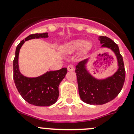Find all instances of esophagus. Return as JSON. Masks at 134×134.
<instances>
[{"instance_id": "34e87169", "label": "esophagus", "mask_w": 134, "mask_h": 134, "mask_svg": "<svg viewBox=\"0 0 134 134\" xmlns=\"http://www.w3.org/2000/svg\"><path fill=\"white\" fill-rule=\"evenodd\" d=\"M68 71H73L74 70V66H73V65L72 64H70L68 66Z\"/></svg>"}]
</instances>
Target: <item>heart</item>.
<instances>
[{
    "label": "heart",
    "instance_id": "1",
    "mask_svg": "<svg viewBox=\"0 0 134 134\" xmlns=\"http://www.w3.org/2000/svg\"><path fill=\"white\" fill-rule=\"evenodd\" d=\"M81 48H82L84 51H86L89 49L90 43L82 39L73 40L66 46V49L69 52H74Z\"/></svg>",
    "mask_w": 134,
    "mask_h": 134
}]
</instances>
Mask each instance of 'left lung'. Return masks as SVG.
Returning <instances> with one entry per match:
<instances>
[{"instance_id":"1","label":"left lung","mask_w":134,"mask_h":134,"mask_svg":"<svg viewBox=\"0 0 134 134\" xmlns=\"http://www.w3.org/2000/svg\"><path fill=\"white\" fill-rule=\"evenodd\" d=\"M99 40L102 48H109L115 54L118 69L109 77L97 79L86 70V64L88 59L79 62L76 66L79 95L83 102L90 105H103L114 99L122 89L125 79L123 57L118 45L106 36H100Z\"/></svg>"}]
</instances>
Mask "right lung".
<instances>
[{
	"instance_id": "add662e5",
	"label": "right lung",
	"mask_w": 134,
	"mask_h": 134,
	"mask_svg": "<svg viewBox=\"0 0 134 134\" xmlns=\"http://www.w3.org/2000/svg\"><path fill=\"white\" fill-rule=\"evenodd\" d=\"M48 37V33L31 34L16 46L13 60V79L21 96L27 102L35 106L46 107L55 103L59 96L58 87L67 73V68L49 71L38 77H26L20 72L18 59L19 50L25 41L32 39Z\"/></svg>"
}]
</instances>
